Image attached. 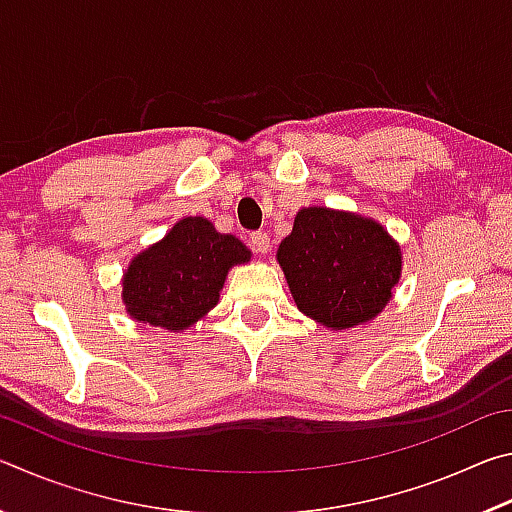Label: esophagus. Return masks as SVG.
<instances>
[{"instance_id": "obj_1", "label": "esophagus", "mask_w": 512, "mask_h": 512, "mask_svg": "<svg viewBox=\"0 0 512 512\" xmlns=\"http://www.w3.org/2000/svg\"><path fill=\"white\" fill-rule=\"evenodd\" d=\"M248 246L255 250V253H268V248H271V239H268L266 232H253V235L248 237Z\"/></svg>"}]
</instances>
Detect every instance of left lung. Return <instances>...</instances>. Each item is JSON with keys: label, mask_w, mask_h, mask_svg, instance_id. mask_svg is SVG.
Here are the masks:
<instances>
[{"label": "left lung", "mask_w": 512, "mask_h": 512, "mask_svg": "<svg viewBox=\"0 0 512 512\" xmlns=\"http://www.w3.org/2000/svg\"><path fill=\"white\" fill-rule=\"evenodd\" d=\"M275 257L296 307L334 332L375 320L402 275L400 244L384 225L323 205L298 210Z\"/></svg>", "instance_id": "obj_1"}]
</instances>
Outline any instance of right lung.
<instances>
[{
	"label": "right lung",
	"instance_id": "obj_1",
	"mask_svg": "<svg viewBox=\"0 0 512 512\" xmlns=\"http://www.w3.org/2000/svg\"><path fill=\"white\" fill-rule=\"evenodd\" d=\"M250 248L205 216H185L160 241L137 253L121 277L126 314L167 332H185L219 302L232 266L250 262Z\"/></svg>",
	"mask_w": 512,
	"mask_h": 512
}]
</instances>
